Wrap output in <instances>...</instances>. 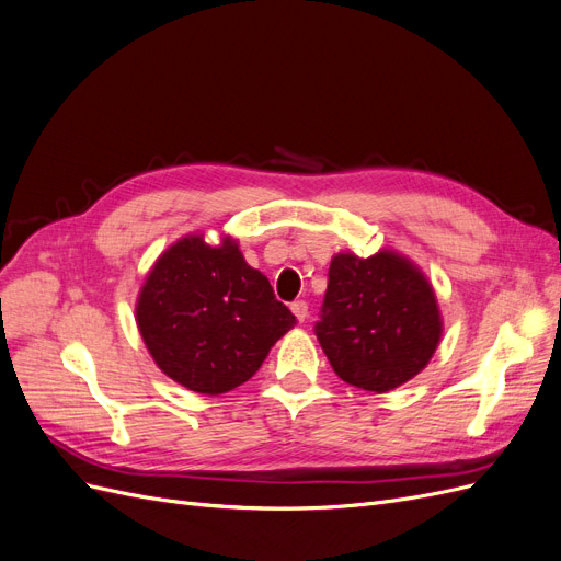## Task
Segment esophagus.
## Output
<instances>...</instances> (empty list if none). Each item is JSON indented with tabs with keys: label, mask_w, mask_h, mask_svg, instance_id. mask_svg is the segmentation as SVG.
<instances>
[{
	"label": "esophagus",
	"mask_w": 561,
	"mask_h": 561,
	"mask_svg": "<svg viewBox=\"0 0 561 561\" xmlns=\"http://www.w3.org/2000/svg\"><path fill=\"white\" fill-rule=\"evenodd\" d=\"M293 313H295V318L299 320V322H304L309 318V304L304 301V299H297V301H293Z\"/></svg>",
	"instance_id": "obj_1"
}]
</instances>
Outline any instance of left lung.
<instances>
[{
  "label": "left lung",
  "instance_id": "8db88e82",
  "mask_svg": "<svg viewBox=\"0 0 561 561\" xmlns=\"http://www.w3.org/2000/svg\"><path fill=\"white\" fill-rule=\"evenodd\" d=\"M316 336L336 377L386 393L428 365L443 336L433 285L393 250L371 257L339 252Z\"/></svg>",
  "mask_w": 561,
  "mask_h": 561
}]
</instances>
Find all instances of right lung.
Wrapping results in <instances>:
<instances>
[{
	"mask_svg": "<svg viewBox=\"0 0 561 561\" xmlns=\"http://www.w3.org/2000/svg\"><path fill=\"white\" fill-rule=\"evenodd\" d=\"M135 320L163 375L203 396L245 383L297 322L231 236L208 245L201 233L184 236L154 262Z\"/></svg>",
	"mask_w": 561,
	"mask_h": 561,
	"instance_id": "right-lung-1",
	"label": "right lung"
}]
</instances>
